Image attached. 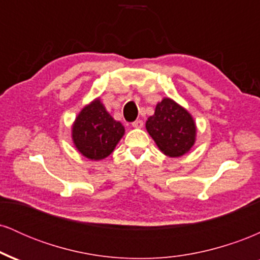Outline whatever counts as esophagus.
<instances>
[{
    "mask_svg": "<svg viewBox=\"0 0 260 260\" xmlns=\"http://www.w3.org/2000/svg\"><path fill=\"white\" fill-rule=\"evenodd\" d=\"M132 127L142 128L143 127V121L142 120H136L134 122H132Z\"/></svg>",
    "mask_w": 260,
    "mask_h": 260,
    "instance_id": "obj_1",
    "label": "esophagus"
}]
</instances>
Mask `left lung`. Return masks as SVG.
<instances>
[{
  "label": "left lung",
  "mask_w": 260,
  "mask_h": 260,
  "mask_svg": "<svg viewBox=\"0 0 260 260\" xmlns=\"http://www.w3.org/2000/svg\"><path fill=\"white\" fill-rule=\"evenodd\" d=\"M145 127L160 150L170 157L188 153L196 142L197 128L193 117L169 98L157 104Z\"/></svg>",
  "instance_id": "1"
}]
</instances>
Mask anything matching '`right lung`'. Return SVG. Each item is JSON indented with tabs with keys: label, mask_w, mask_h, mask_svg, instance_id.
<instances>
[{
	"label": "right lung",
	"mask_w": 260,
	"mask_h": 260,
	"mask_svg": "<svg viewBox=\"0 0 260 260\" xmlns=\"http://www.w3.org/2000/svg\"><path fill=\"white\" fill-rule=\"evenodd\" d=\"M124 127L115 121L99 99L80 111L72 127V138L79 153L90 160H103L123 137Z\"/></svg>",
	"instance_id": "right-lung-1"
}]
</instances>
